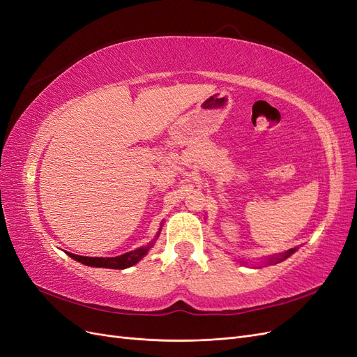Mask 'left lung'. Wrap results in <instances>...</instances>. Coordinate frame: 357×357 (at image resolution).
I'll return each instance as SVG.
<instances>
[{
	"mask_svg": "<svg viewBox=\"0 0 357 357\" xmlns=\"http://www.w3.org/2000/svg\"><path fill=\"white\" fill-rule=\"evenodd\" d=\"M295 250H296V248H290V250H287L286 253H283V255H280L278 257H269V264H278V262H282V261H284V259H287L291 253H295Z\"/></svg>",
	"mask_w": 357,
	"mask_h": 357,
	"instance_id": "left-lung-1",
	"label": "left lung"
}]
</instances>
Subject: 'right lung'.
Returning a JSON list of instances; mask_svg holds the SVG:
<instances>
[{"label": "right lung", "instance_id": "right-lung-1", "mask_svg": "<svg viewBox=\"0 0 357 357\" xmlns=\"http://www.w3.org/2000/svg\"><path fill=\"white\" fill-rule=\"evenodd\" d=\"M160 231H158L156 234V238L159 236ZM155 238V240H156ZM153 240V241H155ZM153 241L149 243V245L144 247H139L137 250H132L129 253L121 255V256H116V257H88V256H79V255H74V253H68L67 255L70 257H73L74 261H77L80 264H84L88 266H95V268H110V269H125L135 265L137 262H139L143 259L144 255H147V252L150 250V247L153 245Z\"/></svg>", "mask_w": 357, "mask_h": 357}]
</instances>
